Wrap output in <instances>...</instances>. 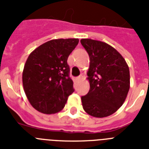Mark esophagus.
Here are the masks:
<instances>
[{
    "instance_id": "1",
    "label": "esophagus",
    "mask_w": 149,
    "mask_h": 149,
    "mask_svg": "<svg viewBox=\"0 0 149 149\" xmlns=\"http://www.w3.org/2000/svg\"><path fill=\"white\" fill-rule=\"evenodd\" d=\"M82 78H83V76H82V75H79V77H77V80H78V81H79V80H80Z\"/></svg>"
}]
</instances>
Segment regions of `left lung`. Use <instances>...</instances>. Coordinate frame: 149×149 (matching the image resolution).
Here are the masks:
<instances>
[{
  "label": "left lung",
  "mask_w": 149,
  "mask_h": 149,
  "mask_svg": "<svg viewBox=\"0 0 149 149\" xmlns=\"http://www.w3.org/2000/svg\"><path fill=\"white\" fill-rule=\"evenodd\" d=\"M82 45L90 56L87 76L90 91L81 97L84 110L95 118L113 114L122 106L130 88V72L126 61L108 44L84 38Z\"/></svg>",
  "instance_id": "left-lung-1"
}]
</instances>
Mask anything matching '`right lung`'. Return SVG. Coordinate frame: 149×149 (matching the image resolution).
Wrapping results in <instances>:
<instances>
[{"instance_id": "right-lung-1", "label": "right lung", "mask_w": 149, "mask_h": 149, "mask_svg": "<svg viewBox=\"0 0 149 149\" xmlns=\"http://www.w3.org/2000/svg\"><path fill=\"white\" fill-rule=\"evenodd\" d=\"M78 43V38L50 40L28 57L22 73L23 87L31 106L41 113L62 111L74 92L67 59Z\"/></svg>"}]
</instances>
